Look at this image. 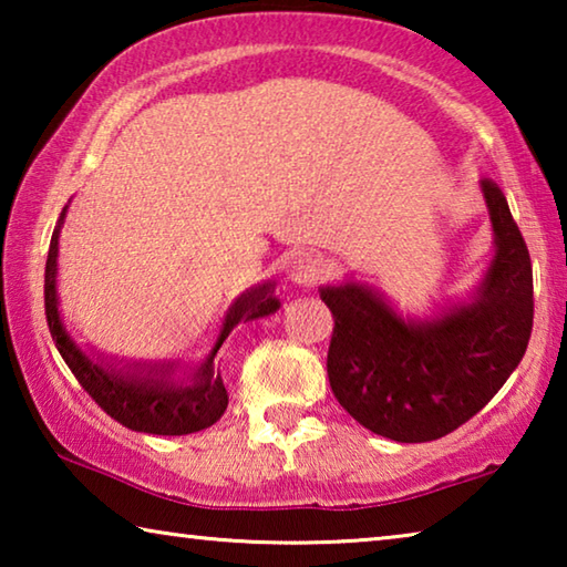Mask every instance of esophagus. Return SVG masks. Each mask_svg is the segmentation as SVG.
<instances>
[{"label":"esophagus","instance_id":"34e87169","mask_svg":"<svg viewBox=\"0 0 567 567\" xmlns=\"http://www.w3.org/2000/svg\"><path fill=\"white\" fill-rule=\"evenodd\" d=\"M287 275L297 287H312L320 277V260L310 252H297L287 262Z\"/></svg>","mask_w":567,"mask_h":567}]
</instances>
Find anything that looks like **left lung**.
<instances>
[{
	"label": "left lung",
	"mask_w": 567,
	"mask_h": 567,
	"mask_svg": "<svg viewBox=\"0 0 567 567\" xmlns=\"http://www.w3.org/2000/svg\"><path fill=\"white\" fill-rule=\"evenodd\" d=\"M495 255L465 302L433 318L398 315L360 282L320 287L334 328L330 388L375 435L430 443L483 410L520 364L533 330V265L501 187L480 182Z\"/></svg>",
	"instance_id": "obj_1"
}]
</instances>
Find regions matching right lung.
<instances>
[{
	"label": "right lung",
	"mask_w": 567,
	"mask_h": 567,
	"mask_svg": "<svg viewBox=\"0 0 567 567\" xmlns=\"http://www.w3.org/2000/svg\"><path fill=\"white\" fill-rule=\"evenodd\" d=\"M66 207L54 227L50 255L44 270V312L52 340L60 350L66 368L90 392L92 400L134 433L150 435H189L199 433L225 415L227 390L223 375L215 368V354L223 348L227 334L239 322H252L280 310V300L272 295L275 285L262 282L249 287L229 310L219 328L215 348L205 362L192 368L185 378H175L179 360H107L100 352L82 350L66 332L60 315V295H56V257H60V229L64 225Z\"/></svg>",
	"instance_id": "obj_1"
}]
</instances>
